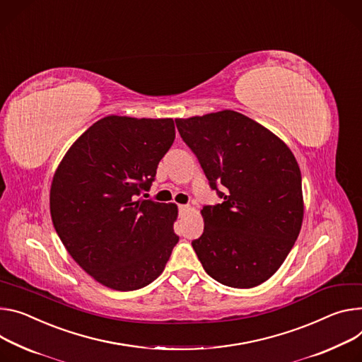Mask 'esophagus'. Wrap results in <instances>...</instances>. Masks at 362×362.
I'll return each instance as SVG.
<instances>
[{
  "label": "esophagus",
  "mask_w": 362,
  "mask_h": 362,
  "mask_svg": "<svg viewBox=\"0 0 362 362\" xmlns=\"http://www.w3.org/2000/svg\"><path fill=\"white\" fill-rule=\"evenodd\" d=\"M187 209H189L187 205H179V211H180V212H186Z\"/></svg>",
  "instance_id": "34e87169"
}]
</instances>
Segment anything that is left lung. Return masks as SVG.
Segmentation results:
<instances>
[{"label":"left lung","mask_w":362,"mask_h":362,"mask_svg":"<svg viewBox=\"0 0 362 362\" xmlns=\"http://www.w3.org/2000/svg\"><path fill=\"white\" fill-rule=\"evenodd\" d=\"M175 121L222 199L202 209L204 234L192 241L196 255L225 286L264 283L283 264L302 228L298 161L272 131L231 110Z\"/></svg>","instance_id":"obj_1"}]
</instances>
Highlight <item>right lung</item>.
Here are the masks:
<instances>
[{
    "mask_svg": "<svg viewBox=\"0 0 362 362\" xmlns=\"http://www.w3.org/2000/svg\"><path fill=\"white\" fill-rule=\"evenodd\" d=\"M175 136L172 118L110 115L72 144L53 176L50 215L60 241L110 288L150 284L179 241L176 205L137 199L150 190Z\"/></svg>",
    "mask_w": 362,
    "mask_h": 362,
    "instance_id": "obj_1",
    "label": "right lung"
}]
</instances>
